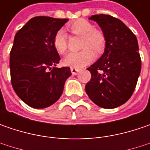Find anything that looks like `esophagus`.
I'll use <instances>...</instances> for the list:
<instances>
[{"mask_svg": "<svg viewBox=\"0 0 150 150\" xmlns=\"http://www.w3.org/2000/svg\"><path fill=\"white\" fill-rule=\"evenodd\" d=\"M80 72V70L79 69H77V68H73V67H72L71 68V72H72V75H77L78 72Z\"/></svg>", "mask_w": 150, "mask_h": 150, "instance_id": "esophagus-1", "label": "esophagus"}]
</instances>
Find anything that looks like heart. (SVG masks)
<instances>
[{"label":"heart","instance_id":"b5f03b06","mask_svg":"<svg viewBox=\"0 0 150 150\" xmlns=\"http://www.w3.org/2000/svg\"><path fill=\"white\" fill-rule=\"evenodd\" d=\"M68 29L72 33L82 36V51L78 52H71L65 57L64 65L79 69L91 63L94 57L95 52H103L105 45V38L103 34L93 28L89 21L79 19L75 21L68 26ZM53 46L59 54H63L67 49V37L62 30H59L55 34L53 38ZM96 52H94V51Z\"/></svg>","mask_w":150,"mask_h":150}]
</instances>
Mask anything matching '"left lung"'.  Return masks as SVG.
<instances>
[{
    "label": "left lung",
    "mask_w": 150,
    "mask_h": 150,
    "mask_svg": "<svg viewBox=\"0 0 150 150\" xmlns=\"http://www.w3.org/2000/svg\"><path fill=\"white\" fill-rule=\"evenodd\" d=\"M105 38L100 58L88 68L91 80L85 90L89 98L103 108H114L132 96L141 71L135 35L123 21L109 15H93Z\"/></svg>",
    "instance_id": "1"
}]
</instances>
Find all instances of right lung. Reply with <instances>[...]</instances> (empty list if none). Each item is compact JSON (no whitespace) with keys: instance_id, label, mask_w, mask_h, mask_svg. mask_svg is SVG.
<instances>
[{"instance_id":"right-lung-1","label":"right lung","mask_w":150,"mask_h":150,"mask_svg":"<svg viewBox=\"0 0 150 150\" xmlns=\"http://www.w3.org/2000/svg\"><path fill=\"white\" fill-rule=\"evenodd\" d=\"M68 19L36 16L16 32L10 53L11 84L28 106L45 108L59 99L70 67H56L60 57L53 46L55 34Z\"/></svg>"}]
</instances>
